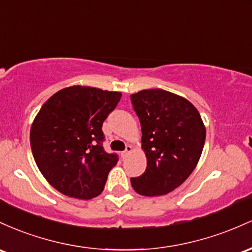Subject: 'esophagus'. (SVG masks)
Here are the masks:
<instances>
[{
	"mask_svg": "<svg viewBox=\"0 0 252 252\" xmlns=\"http://www.w3.org/2000/svg\"><path fill=\"white\" fill-rule=\"evenodd\" d=\"M132 150H133V149H132V146H131V145H127V146H126V149H125V151H124L123 154H121V156H123V158H126V157H127V155L131 154Z\"/></svg>",
	"mask_w": 252,
	"mask_h": 252,
	"instance_id": "obj_1",
	"label": "esophagus"
}]
</instances>
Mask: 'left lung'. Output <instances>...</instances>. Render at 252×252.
<instances>
[{
    "label": "left lung",
    "instance_id": "left-lung-1",
    "mask_svg": "<svg viewBox=\"0 0 252 252\" xmlns=\"http://www.w3.org/2000/svg\"><path fill=\"white\" fill-rule=\"evenodd\" d=\"M141 126V148L148 166L132 177L138 194L158 196L182 185L201 157L206 128L197 109L182 96L163 89L131 95Z\"/></svg>",
    "mask_w": 252,
    "mask_h": 252
}]
</instances>
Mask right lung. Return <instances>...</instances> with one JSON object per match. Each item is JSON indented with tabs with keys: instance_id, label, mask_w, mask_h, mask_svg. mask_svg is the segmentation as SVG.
Here are the masks:
<instances>
[{
	"instance_id": "obj_1",
	"label": "right lung",
	"mask_w": 252,
	"mask_h": 252,
	"mask_svg": "<svg viewBox=\"0 0 252 252\" xmlns=\"http://www.w3.org/2000/svg\"><path fill=\"white\" fill-rule=\"evenodd\" d=\"M121 93L72 86L52 95L31 127L39 170L62 194L89 200L102 193L117 154L104 151L102 124Z\"/></svg>"
}]
</instances>
